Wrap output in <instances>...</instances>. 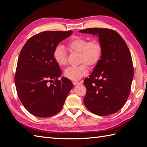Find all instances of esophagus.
I'll return each instance as SVG.
<instances>
[{"mask_svg":"<svg viewBox=\"0 0 147 147\" xmlns=\"http://www.w3.org/2000/svg\"><path fill=\"white\" fill-rule=\"evenodd\" d=\"M72 83H73L74 85H77V84H82V82H77V81H73Z\"/></svg>","mask_w":147,"mask_h":147,"instance_id":"34e87169","label":"esophagus"}]
</instances>
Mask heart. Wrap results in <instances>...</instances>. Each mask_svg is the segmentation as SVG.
Masks as SVG:
<instances>
[{
    "label": "heart",
    "instance_id": "1",
    "mask_svg": "<svg viewBox=\"0 0 147 147\" xmlns=\"http://www.w3.org/2000/svg\"><path fill=\"white\" fill-rule=\"evenodd\" d=\"M71 51L80 53V63L77 66H69L64 71V76L70 80H78L86 75L88 71V65L93 66L97 64L103 51V47L98 38L88 39L82 36H75L71 38L67 43ZM54 58L57 64L65 65L67 63V53L64 48L57 46L54 51Z\"/></svg>",
    "mask_w": 147,
    "mask_h": 147
}]
</instances>
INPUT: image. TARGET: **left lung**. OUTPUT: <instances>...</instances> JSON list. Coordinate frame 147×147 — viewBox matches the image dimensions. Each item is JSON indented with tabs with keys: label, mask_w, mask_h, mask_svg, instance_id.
Instances as JSON below:
<instances>
[{
	"label": "left lung",
	"mask_w": 147,
	"mask_h": 147,
	"mask_svg": "<svg viewBox=\"0 0 147 147\" xmlns=\"http://www.w3.org/2000/svg\"><path fill=\"white\" fill-rule=\"evenodd\" d=\"M82 33L97 35L103 47L101 58L92 74L84 80L86 107L99 116L117 112L131 92L134 68L131 53L117 32L107 28H88Z\"/></svg>",
	"instance_id": "left-lung-1"
}]
</instances>
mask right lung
<instances>
[{
	"label": "right lung",
	"instance_id": "1",
	"mask_svg": "<svg viewBox=\"0 0 147 147\" xmlns=\"http://www.w3.org/2000/svg\"><path fill=\"white\" fill-rule=\"evenodd\" d=\"M72 34V30L40 32L26 42L20 53L15 75L17 94L34 116L48 118L59 112L74 87L69 79H58L61 71L53 55L57 45Z\"/></svg>",
	"mask_w": 147,
	"mask_h": 147
}]
</instances>
